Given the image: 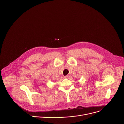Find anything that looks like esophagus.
<instances>
[{
    "label": "esophagus",
    "instance_id": "obj_1",
    "mask_svg": "<svg viewBox=\"0 0 124 124\" xmlns=\"http://www.w3.org/2000/svg\"><path fill=\"white\" fill-rule=\"evenodd\" d=\"M69 77H70L69 75H67V76H66L65 77H64V78H67V79H68V78H69Z\"/></svg>",
    "mask_w": 124,
    "mask_h": 124
}]
</instances>
